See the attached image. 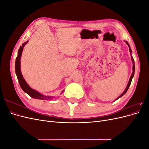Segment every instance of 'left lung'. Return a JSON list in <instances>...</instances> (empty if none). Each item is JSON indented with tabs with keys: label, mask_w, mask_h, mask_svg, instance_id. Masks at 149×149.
Masks as SVG:
<instances>
[{
	"label": "left lung",
	"mask_w": 149,
	"mask_h": 149,
	"mask_svg": "<svg viewBox=\"0 0 149 149\" xmlns=\"http://www.w3.org/2000/svg\"><path fill=\"white\" fill-rule=\"evenodd\" d=\"M125 43L127 44V45L129 46V47L130 48V46H129V44L128 43V42H125ZM129 49H130V53L132 52V51H131V49L130 48H129ZM131 58H132V62H133V68H132V69H133V72H132V74H131V76H130V79H129V82L128 83V84H127V88H126V89H125V91H124V93L121 94V95L118 97V98H119V97H122L123 96L124 94L127 91V90H128V89H129V86H130V83H131V81H132V78H133V76H134V72H135V65H134V59H133V58L131 56Z\"/></svg>",
	"instance_id": "left-lung-1"
}]
</instances>
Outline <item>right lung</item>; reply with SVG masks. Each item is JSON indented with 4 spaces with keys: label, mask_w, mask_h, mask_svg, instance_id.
<instances>
[{
    "label": "right lung",
    "mask_w": 149,
    "mask_h": 149,
    "mask_svg": "<svg viewBox=\"0 0 149 149\" xmlns=\"http://www.w3.org/2000/svg\"><path fill=\"white\" fill-rule=\"evenodd\" d=\"M28 42H26L22 44V46H20L19 49V52H18V56L16 58L15 60V73L17 76V79L18 81H19V84L21 88L22 89L23 91L27 93L29 95L35 99H38V100H47V99L51 98V96H43L42 94H40L37 91H36L35 90H33L31 89L29 86L27 84V83H26L25 81L24 78H23V76H22L21 73V71H20V57L22 55V50H23V48L25 45V44L27 43Z\"/></svg>",
    "instance_id": "1"
}]
</instances>
